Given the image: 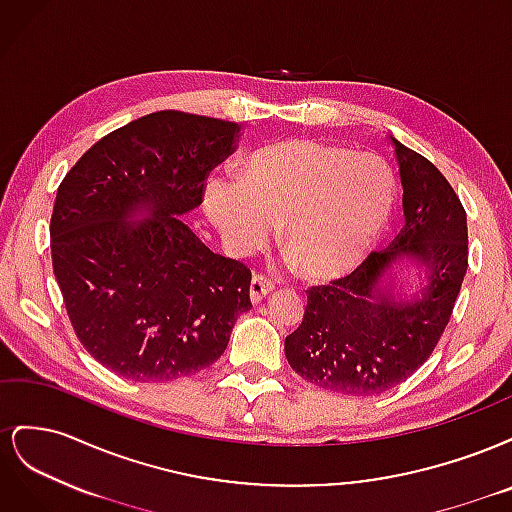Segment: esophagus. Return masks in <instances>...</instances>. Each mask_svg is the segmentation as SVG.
I'll list each match as a JSON object with an SVG mask.
<instances>
[{"mask_svg": "<svg viewBox=\"0 0 512 512\" xmlns=\"http://www.w3.org/2000/svg\"><path fill=\"white\" fill-rule=\"evenodd\" d=\"M273 292V284L269 280H265L262 275H254L252 277V284H250V299L252 303H260L265 297H269V294Z\"/></svg>", "mask_w": 512, "mask_h": 512, "instance_id": "obj_1", "label": "esophagus"}]
</instances>
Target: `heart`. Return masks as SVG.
Here are the masks:
<instances>
[{
	"label": "heart",
	"instance_id": "obj_1",
	"mask_svg": "<svg viewBox=\"0 0 512 512\" xmlns=\"http://www.w3.org/2000/svg\"><path fill=\"white\" fill-rule=\"evenodd\" d=\"M395 190L391 168L374 153L294 138L250 153L243 179L211 177L205 211L235 256L260 250L282 222L290 267L312 282H335L384 235Z\"/></svg>",
	"mask_w": 512,
	"mask_h": 512
}]
</instances>
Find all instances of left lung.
Masks as SVG:
<instances>
[{"mask_svg": "<svg viewBox=\"0 0 512 512\" xmlns=\"http://www.w3.org/2000/svg\"><path fill=\"white\" fill-rule=\"evenodd\" d=\"M404 188V228L333 286L307 294L284 352L301 378L344 395H380L408 380L436 348L468 269V222L451 183L389 136ZM419 267V290L393 285L394 267ZM398 272V271H397Z\"/></svg>", "mask_w": 512, "mask_h": 512, "instance_id": "8db88e82", "label": "left lung"}]
</instances>
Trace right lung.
Masks as SVG:
<instances>
[{
    "label": "right lung",
    "mask_w": 512,
    "mask_h": 512,
    "mask_svg": "<svg viewBox=\"0 0 512 512\" xmlns=\"http://www.w3.org/2000/svg\"><path fill=\"white\" fill-rule=\"evenodd\" d=\"M239 123L158 111L106 134L61 181L51 254L76 337L136 382L196 374L252 307V273L213 254L181 218Z\"/></svg>",
    "instance_id": "add662e5"
}]
</instances>
